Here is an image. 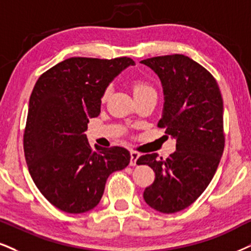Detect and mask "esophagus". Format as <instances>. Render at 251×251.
I'll use <instances>...</instances> for the list:
<instances>
[{
  "label": "esophagus",
  "mask_w": 251,
  "mask_h": 251,
  "mask_svg": "<svg viewBox=\"0 0 251 251\" xmlns=\"http://www.w3.org/2000/svg\"><path fill=\"white\" fill-rule=\"evenodd\" d=\"M140 158V152L135 150H130V165L135 166L137 163V159Z\"/></svg>",
  "instance_id": "1"
}]
</instances>
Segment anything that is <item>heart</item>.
<instances>
[{
	"label": "heart",
	"mask_w": 251,
	"mask_h": 251,
	"mask_svg": "<svg viewBox=\"0 0 251 251\" xmlns=\"http://www.w3.org/2000/svg\"><path fill=\"white\" fill-rule=\"evenodd\" d=\"M151 91H153V88L151 87L150 83L144 81V80L136 79L132 81V92H134L135 97H137V95H141V94H144V93H147V92H151ZM107 93L108 92L104 93L103 99L107 97Z\"/></svg>",
	"instance_id": "b5f03b06"
}]
</instances>
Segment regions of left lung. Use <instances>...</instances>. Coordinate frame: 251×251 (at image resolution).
<instances>
[{
  "instance_id": "1",
  "label": "left lung",
  "mask_w": 251,
  "mask_h": 251,
  "mask_svg": "<svg viewBox=\"0 0 251 251\" xmlns=\"http://www.w3.org/2000/svg\"><path fill=\"white\" fill-rule=\"evenodd\" d=\"M162 81L164 109L159 128L177 141L169 158L141 156L154 172L143 197L151 208L177 213L196 201L214 177L225 148L224 101L214 76L184 54L141 61Z\"/></svg>"
}]
</instances>
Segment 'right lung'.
Here are the masks:
<instances>
[{
	"instance_id": "add662e5",
	"label": "right lung",
	"mask_w": 251,
	"mask_h": 251,
	"mask_svg": "<svg viewBox=\"0 0 251 251\" xmlns=\"http://www.w3.org/2000/svg\"><path fill=\"white\" fill-rule=\"evenodd\" d=\"M135 61L74 57L37 80L29 101L23 144L29 172L40 193L60 211H91L113 172L130 163L121 147L92 149L85 131L100 114L101 99L115 76Z\"/></svg>"
}]
</instances>
